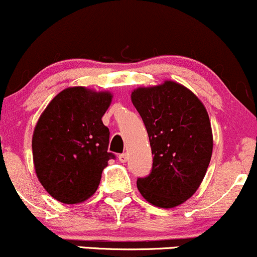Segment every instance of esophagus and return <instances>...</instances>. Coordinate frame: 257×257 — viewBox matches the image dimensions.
Masks as SVG:
<instances>
[{"label":"esophagus","mask_w":257,"mask_h":257,"mask_svg":"<svg viewBox=\"0 0 257 257\" xmlns=\"http://www.w3.org/2000/svg\"><path fill=\"white\" fill-rule=\"evenodd\" d=\"M118 160H119L121 164L126 163V160H128V155H126V154H120V155L118 156Z\"/></svg>","instance_id":"34e87169"}]
</instances>
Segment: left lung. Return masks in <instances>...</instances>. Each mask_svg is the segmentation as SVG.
<instances>
[{
	"label": "left lung",
	"instance_id": "1",
	"mask_svg": "<svg viewBox=\"0 0 257 257\" xmlns=\"http://www.w3.org/2000/svg\"><path fill=\"white\" fill-rule=\"evenodd\" d=\"M132 102L147 128L153 169L138 178L142 196L156 207L174 208L198 190L212 158L213 136L203 103L174 81L139 87Z\"/></svg>",
	"mask_w": 257,
	"mask_h": 257
}]
</instances>
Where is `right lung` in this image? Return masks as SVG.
<instances>
[{
    "mask_svg": "<svg viewBox=\"0 0 257 257\" xmlns=\"http://www.w3.org/2000/svg\"><path fill=\"white\" fill-rule=\"evenodd\" d=\"M109 92L70 87L56 94L38 120L32 139L37 176L51 197L80 203L96 192L108 153L109 129L102 121Z\"/></svg>",
    "mask_w": 257,
    "mask_h": 257,
    "instance_id": "add662e5",
    "label": "right lung"
}]
</instances>
